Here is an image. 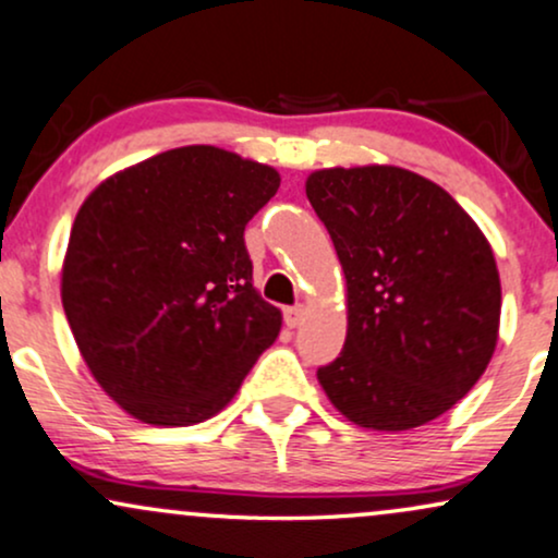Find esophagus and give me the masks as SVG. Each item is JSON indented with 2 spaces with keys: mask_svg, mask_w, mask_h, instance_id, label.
<instances>
[{
  "mask_svg": "<svg viewBox=\"0 0 558 558\" xmlns=\"http://www.w3.org/2000/svg\"><path fill=\"white\" fill-rule=\"evenodd\" d=\"M283 317L288 327H299L301 319H304V306H288L283 308Z\"/></svg>",
  "mask_w": 558,
  "mask_h": 558,
  "instance_id": "34e87169",
  "label": "esophagus"
}]
</instances>
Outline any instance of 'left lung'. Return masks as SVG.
<instances>
[{
    "mask_svg": "<svg viewBox=\"0 0 558 558\" xmlns=\"http://www.w3.org/2000/svg\"><path fill=\"white\" fill-rule=\"evenodd\" d=\"M306 197L348 288L345 345L317 368L322 389L374 432L439 418L481 379L499 338L486 236L439 184L398 166L314 171Z\"/></svg>",
    "mask_w": 558,
    "mask_h": 558,
    "instance_id": "left-lung-1",
    "label": "left lung"
}]
</instances>
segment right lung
<instances>
[{
  "label": "right lung",
  "mask_w": 558,
  "mask_h": 558,
  "mask_svg": "<svg viewBox=\"0 0 558 558\" xmlns=\"http://www.w3.org/2000/svg\"><path fill=\"white\" fill-rule=\"evenodd\" d=\"M278 171L213 145L113 173L72 223L62 304L87 368L143 424L192 426L239 392L280 332L244 228Z\"/></svg>",
  "instance_id": "add662e5"
}]
</instances>
